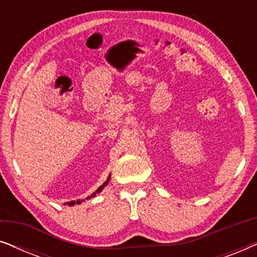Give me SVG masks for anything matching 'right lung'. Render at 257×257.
<instances>
[{"label": "right lung", "instance_id": "add662e5", "mask_svg": "<svg viewBox=\"0 0 257 257\" xmlns=\"http://www.w3.org/2000/svg\"><path fill=\"white\" fill-rule=\"evenodd\" d=\"M110 178H111V174L110 175H108V178H107V180L106 181H105L104 182V184L103 185H101L100 186V187L99 188H97V191L96 192H93L92 193V194H91L90 196H87V198L85 199V200H89V199H91V198H94V196H96L97 194H99V193L101 192V191H103V189H104V187H105V186H106L107 184H108V181H110ZM84 201V200H77V201H70V202H65L64 203V205H68V206H75V205H79V203H82Z\"/></svg>", "mask_w": 257, "mask_h": 257}]
</instances>
